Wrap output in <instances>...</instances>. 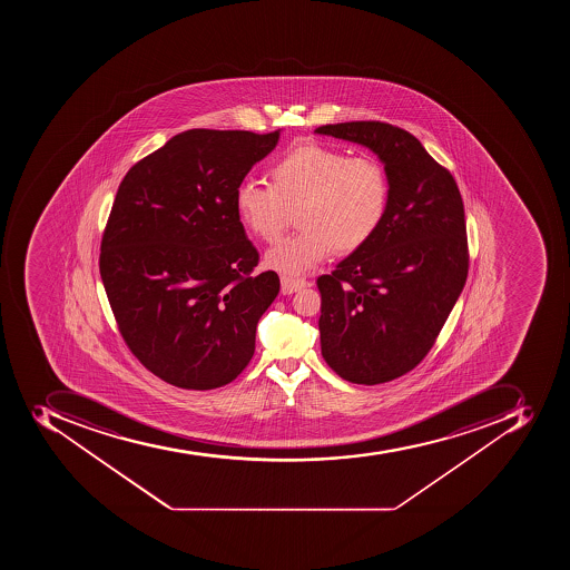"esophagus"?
Here are the masks:
<instances>
[{"label":"esophagus","mask_w":570,"mask_h":570,"mask_svg":"<svg viewBox=\"0 0 570 570\" xmlns=\"http://www.w3.org/2000/svg\"><path fill=\"white\" fill-rule=\"evenodd\" d=\"M312 283L308 279H296L291 278V276H282V294L288 296V294H294V292L299 291V288L309 287Z\"/></svg>","instance_id":"esophagus-1"}]
</instances>
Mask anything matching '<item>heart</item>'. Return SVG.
Wrapping results in <instances>:
<instances>
[{"label":"heart","instance_id":"1","mask_svg":"<svg viewBox=\"0 0 570 570\" xmlns=\"http://www.w3.org/2000/svg\"><path fill=\"white\" fill-rule=\"evenodd\" d=\"M271 185L243 181L235 210L252 234L274 243L292 214L303 229L265 253V265L301 276L332 255L358 252L382 228L391 199L385 167L371 155L347 157L324 144H297L269 169Z\"/></svg>","mask_w":570,"mask_h":570}]
</instances>
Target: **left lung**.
I'll return each mask as SVG.
<instances>
[{
    "mask_svg": "<svg viewBox=\"0 0 570 570\" xmlns=\"http://www.w3.org/2000/svg\"><path fill=\"white\" fill-rule=\"evenodd\" d=\"M315 134L376 153L391 184L382 228L317 279L321 351L345 382H392L426 356L462 294L469 273L462 196L451 173L397 126L338 122Z\"/></svg>",
    "mask_w": 570,
    "mask_h": 570,
    "instance_id": "obj_1",
    "label": "left lung"
}]
</instances>
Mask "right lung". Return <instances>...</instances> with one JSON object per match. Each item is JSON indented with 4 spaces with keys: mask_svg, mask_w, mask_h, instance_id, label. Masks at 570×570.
<instances>
[{
    "mask_svg": "<svg viewBox=\"0 0 570 570\" xmlns=\"http://www.w3.org/2000/svg\"><path fill=\"white\" fill-rule=\"evenodd\" d=\"M279 131H184L137 161L117 188L99 273L126 345L170 385H226L255 353L256 324L279 278L252 276L258 252L235 190L276 148Z\"/></svg>",
    "mask_w": 570,
    "mask_h": 570,
    "instance_id": "add662e5",
    "label": "right lung"
}]
</instances>
